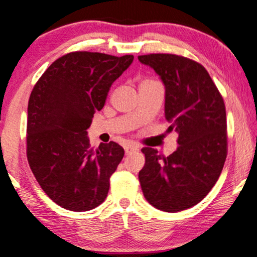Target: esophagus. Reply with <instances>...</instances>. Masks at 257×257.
Returning <instances> with one entry per match:
<instances>
[{
  "label": "esophagus",
  "mask_w": 257,
  "mask_h": 257,
  "mask_svg": "<svg viewBox=\"0 0 257 257\" xmlns=\"http://www.w3.org/2000/svg\"><path fill=\"white\" fill-rule=\"evenodd\" d=\"M137 150H138V146L133 145V144H125V145H124V151H125V155L132 154V152L137 151Z\"/></svg>",
  "instance_id": "esophagus-1"
}]
</instances>
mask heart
Wrapping results in <instances>:
<instances>
[{"label": "heart", "instance_id": "b5f03b06", "mask_svg": "<svg viewBox=\"0 0 257 257\" xmlns=\"http://www.w3.org/2000/svg\"><path fill=\"white\" fill-rule=\"evenodd\" d=\"M145 81H150V80H145Z\"/></svg>", "mask_w": 257, "mask_h": 257}]
</instances>
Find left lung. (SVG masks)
<instances>
[{"mask_svg": "<svg viewBox=\"0 0 257 257\" xmlns=\"http://www.w3.org/2000/svg\"><path fill=\"white\" fill-rule=\"evenodd\" d=\"M138 60L160 75L166 89L165 117L179 134L178 148L165 157L144 148L139 182L145 199L166 212L199 204L210 193L227 157V118L223 98L207 70L197 62L171 53Z\"/></svg>", "mask_w": 257, "mask_h": 257, "instance_id": "1", "label": "left lung"}]
</instances>
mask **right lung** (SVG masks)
<instances>
[{
	"label": "right lung",
	"instance_id": "obj_1",
	"mask_svg": "<svg viewBox=\"0 0 257 257\" xmlns=\"http://www.w3.org/2000/svg\"><path fill=\"white\" fill-rule=\"evenodd\" d=\"M134 56L77 51L45 70L28 103L27 157L46 195L66 210L89 211L105 201L109 177L122 161L117 143L90 149L87 128L109 87Z\"/></svg>",
	"mask_w": 257,
	"mask_h": 257
}]
</instances>
